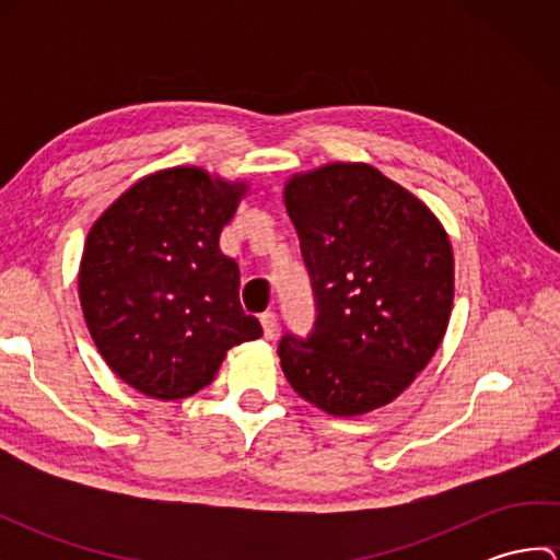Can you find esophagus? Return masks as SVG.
I'll use <instances>...</instances> for the list:
<instances>
[{"label":"esophagus","mask_w":560,"mask_h":560,"mask_svg":"<svg viewBox=\"0 0 560 560\" xmlns=\"http://www.w3.org/2000/svg\"><path fill=\"white\" fill-rule=\"evenodd\" d=\"M259 323H261V329H265V337H267V339H273V337H277V331H279L277 315H273V313L269 311V313H265V315L259 317Z\"/></svg>","instance_id":"obj_1"}]
</instances>
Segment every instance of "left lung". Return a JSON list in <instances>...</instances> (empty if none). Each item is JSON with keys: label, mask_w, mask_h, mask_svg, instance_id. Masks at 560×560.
<instances>
[{"label": "left lung", "mask_w": 560, "mask_h": 560, "mask_svg": "<svg viewBox=\"0 0 560 560\" xmlns=\"http://www.w3.org/2000/svg\"><path fill=\"white\" fill-rule=\"evenodd\" d=\"M283 205L317 307L307 339H281L283 375L329 416L385 407L445 337L455 257L443 223L368 163L295 173L283 185Z\"/></svg>", "instance_id": "8db88e82"}]
</instances>
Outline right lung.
I'll list each match as a JSON object with an SVG mask.
<instances>
[{
	"mask_svg": "<svg viewBox=\"0 0 560 560\" xmlns=\"http://www.w3.org/2000/svg\"><path fill=\"white\" fill-rule=\"evenodd\" d=\"M199 165L144 175L91 225L79 265L83 319L110 371L151 399L211 385L229 349L261 337L241 271L219 247L247 195Z\"/></svg>",
	"mask_w": 560,
	"mask_h": 560,
	"instance_id": "right-lung-1",
	"label": "right lung"
}]
</instances>
